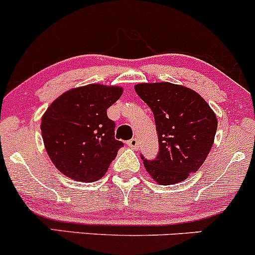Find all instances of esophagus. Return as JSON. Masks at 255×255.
<instances>
[{"mask_svg":"<svg viewBox=\"0 0 255 255\" xmlns=\"http://www.w3.org/2000/svg\"><path fill=\"white\" fill-rule=\"evenodd\" d=\"M127 144L128 147H131V148L138 149V139L136 137H132L131 139H128V141L127 142Z\"/></svg>","mask_w":255,"mask_h":255,"instance_id":"esophagus-1","label":"esophagus"}]
</instances>
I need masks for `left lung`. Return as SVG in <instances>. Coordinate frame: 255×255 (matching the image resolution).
Masks as SVG:
<instances>
[{
	"label": "left lung",
	"instance_id": "obj_1",
	"mask_svg": "<svg viewBox=\"0 0 255 255\" xmlns=\"http://www.w3.org/2000/svg\"><path fill=\"white\" fill-rule=\"evenodd\" d=\"M135 90L152 109L159 142L154 159L141 154L144 168L160 185L183 181L209 154L218 128L214 112L197 92L179 85L138 84Z\"/></svg>",
	"mask_w": 255,
	"mask_h": 255
}]
</instances>
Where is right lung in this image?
Segmentation results:
<instances>
[{"label":"right lung","mask_w":255,"mask_h":255,"mask_svg":"<svg viewBox=\"0 0 255 255\" xmlns=\"http://www.w3.org/2000/svg\"><path fill=\"white\" fill-rule=\"evenodd\" d=\"M122 94V87L92 84L69 90L48 107L41 123L43 143L65 176L96 181L116 159L124 143L114 136L116 123L107 109Z\"/></svg>","instance_id":"1"}]
</instances>
